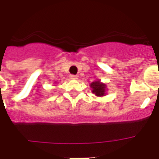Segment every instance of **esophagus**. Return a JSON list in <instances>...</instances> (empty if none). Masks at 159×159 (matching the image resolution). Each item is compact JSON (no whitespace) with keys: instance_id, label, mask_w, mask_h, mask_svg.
<instances>
[{"instance_id":"obj_1","label":"esophagus","mask_w":159,"mask_h":159,"mask_svg":"<svg viewBox=\"0 0 159 159\" xmlns=\"http://www.w3.org/2000/svg\"><path fill=\"white\" fill-rule=\"evenodd\" d=\"M77 75H71V76H70V79H72V80H76V79H77Z\"/></svg>"}]
</instances>
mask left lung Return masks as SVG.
Returning <instances> with one entry per match:
<instances>
[{"label": "left lung", "mask_w": 159, "mask_h": 159, "mask_svg": "<svg viewBox=\"0 0 159 159\" xmlns=\"http://www.w3.org/2000/svg\"><path fill=\"white\" fill-rule=\"evenodd\" d=\"M90 87H92V93H94L97 97H103L106 93V84L101 82L100 80L95 81L92 82Z\"/></svg>", "instance_id": "8db88e82"}]
</instances>
